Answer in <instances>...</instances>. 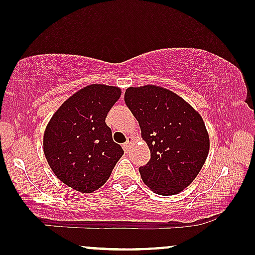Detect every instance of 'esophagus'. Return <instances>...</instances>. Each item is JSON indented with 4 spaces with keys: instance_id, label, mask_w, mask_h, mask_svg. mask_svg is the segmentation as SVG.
<instances>
[{
    "instance_id": "34e87169",
    "label": "esophagus",
    "mask_w": 255,
    "mask_h": 255,
    "mask_svg": "<svg viewBox=\"0 0 255 255\" xmlns=\"http://www.w3.org/2000/svg\"><path fill=\"white\" fill-rule=\"evenodd\" d=\"M132 141H133V138L131 137V136H128V141L123 144V148H124L125 152H128V150H130V147H131V143H132Z\"/></svg>"
}]
</instances>
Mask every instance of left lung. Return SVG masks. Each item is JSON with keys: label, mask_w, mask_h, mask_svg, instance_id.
Masks as SVG:
<instances>
[{"label": "left lung", "mask_w": 255, "mask_h": 255, "mask_svg": "<svg viewBox=\"0 0 255 255\" xmlns=\"http://www.w3.org/2000/svg\"><path fill=\"white\" fill-rule=\"evenodd\" d=\"M125 103L137 119L150 159L138 169L153 192L171 196L191 185L209 153V135L201 114L164 87H128Z\"/></svg>", "instance_id": "obj_1"}]
</instances>
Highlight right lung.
Here are the masks:
<instances>
[{
    "mask_svg": "<svg viewBox=\"0 0 255 255\" xmlns=\"http://www.w3.org/2000/svg\"><path fill=\"white\" fill-rule=\"evenodd\" d=\"M117 86L92 84L70 96L57 109L43 133V153L63 183L83 193L98 190L124 154L106 124L120 98Z\"/></svg>",
    "mask_w": 255,
    "mask_h": 255,
    "instance_id": "1",
    "label": "right lung"
}]
</instances>
